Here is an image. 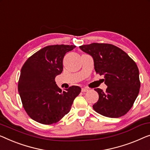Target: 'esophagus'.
Returning <instances> with one entry per match:
<instances>
[{
    "mask_svg": "<svg viewBox=\"0 0 150 150\" xmlns=\"http://www.w3.org/2000/svg\"><path fill=\"white\" fill-rule=\"evenodd\" d=\"M88 91V88H82V92H86V91Z\"/></svg>",
    "mask_w": 150,
    "mask_h": 150,
    "instance_id": "obj_1",
    "label": "esophagus"
}]
</instances>
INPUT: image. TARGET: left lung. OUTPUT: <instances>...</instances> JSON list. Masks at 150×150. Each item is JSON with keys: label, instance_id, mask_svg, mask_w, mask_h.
I'll list each match as a JSON object with an SVG mask.
<instances>
[{"label": "left lung", "instance_id": "8db88e82", "mask_svg": "<svg viewBox=\"0 0 150 150\" xmlns=\"http://www.w3.org/2000/svg\"><path fill=\"white\" fill-rule=\"evenodd\" d=\"M80 49L90 55L97 73L104 76L105 92L97 88L99 99L93 105L101 115L119 118L129 111L140 88L139 72L135 62L122 49L113 45L92 43Z\"/></svg>", "mask_w": 150, "mask_h": 150}]
</instances>
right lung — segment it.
<instances>
[{"instance_id":"1","label":"right lung","mask_w":150,"mask_h":150,"mask_svg":"<svg viewBox=\"0 0 150 150\" xmlns=\"http://www.w3.org/2000/svg\"><path fill=\"white\" fill-rule=\"evenodd\" d=\"M75 45H51L28 58L21 68L18 92L23 108L39 123L51 125L62 119L71 109L81 91L78 86L62 91L55 79L63 71L65 54Z\"/></svg>"}]
</instances>
